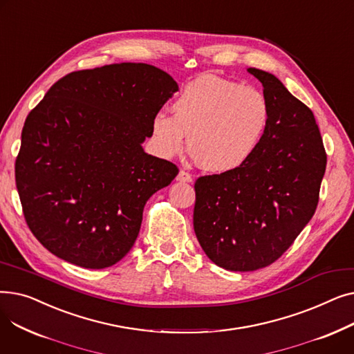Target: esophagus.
I'll list each match as a JSON object with an SVG mask.
<instances>
[{"label":"esophagus","mask_w":354,"mask_h":354,"mask_svg":"<svg viewBox=\"0 0 354 354\" xmlns=\"http://www.w3.org/2000/svg\"><path fill=\"white\" fill-rule=\"evenodd\" d=\"M176 180H179V182H192V175L188 174L187 171H179V174L176 176Z\"/></svg>","instance_id":"obj_1"}]
</instances>
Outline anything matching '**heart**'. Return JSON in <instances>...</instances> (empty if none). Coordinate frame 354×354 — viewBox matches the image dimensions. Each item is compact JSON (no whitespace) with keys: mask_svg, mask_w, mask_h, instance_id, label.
<instances>
[{"mask_svg":"<svg viewBox=\"0 0 354 354\" xmlns=\"http://www.w3.org/2000/svg\"><path fill=\"white\" fill-rule=\"evenodd\" d=\"M172 115L158 111L151 130L162 158L179 155L188 143L203 169L227 174L243 167L267 133L271 109L252 86L216 76L188 83L172 103Z\"/></svg>","mask_w":354,"mask_h":354,"instance_id":"heart-1","label":"heart"}]
</instances>
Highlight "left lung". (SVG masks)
Listing matches in <instances>:
<instances>
[{
    "label": "left lung",
    "instance_id": "8db88e82",
    "mask_svg": "<svg viewBox=\"0 0 354 354\" xmlns=\"http://www.w3.org/2000/svg\"><path fill=\"white\" fill-rule=\"evenodd\" d=\"M247 71L263 83L271 109L263 143L239 169L195 182L196 238L230 271L264 268L290 248L317 208L327 163L313 111L274 74Z\"/></svg>",
    "mask_w": 354,
    "mask_h": 354
}]
</instances>
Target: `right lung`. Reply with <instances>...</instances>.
<instances>
[{"label":"right lung","instance_id":"1","mask_svg":"<svg viewBox=\"0 0 354 354\" xmlns=\"http://www.w3.org/2000/svg\"><path fill=\"white\" fill-rule=\"evenodd\" d=\"M175 91L155 66L109 64L67 74L30 111L15 183L28 228L51 254L100 270L133 247L147 199L179 172L142 147Z\"/></svg>","mask_w":354,"mask_h":354}]
</instances>
